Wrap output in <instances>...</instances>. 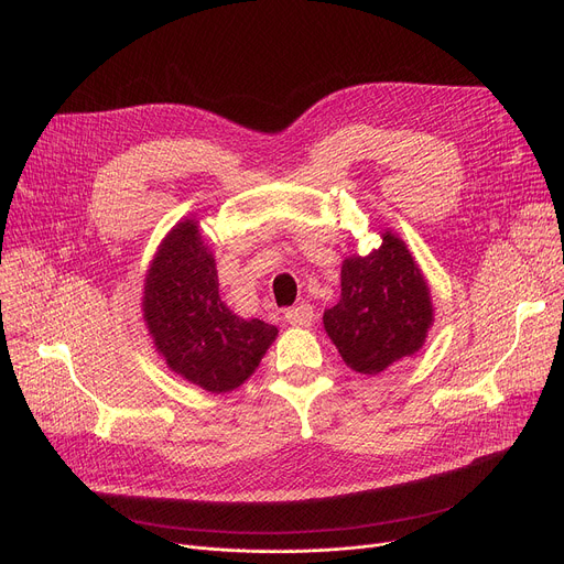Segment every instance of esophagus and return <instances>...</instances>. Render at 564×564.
<instances>
[{
	"label": "esophagus",
	"instance_id": "34e87169",
	"mask_svg": "<svg viewBox=\"0 0 564 564\" xmlns=\"http://www.w3.org/2000/svg\"><path fill=\"white\" fill-rule=\"evenodd\" d=\"M284 321L289 325H295V327H310L316 321V314H314L312 305H307V302H302V305H295V307L284 312Z\"/></svg>",
	"mask_w": 564,
	"mask_h": 564
}]
</instances>
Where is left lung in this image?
<instances>
[{"instance_id": "8db88e82", "label": "left lung", "mask_w": 564, "mask_h": 564, "mask_svg": "<svg viewBox=\"0 0 564 564\" xmlns=\"http://www.w3.org/2000/svg\"><path fill=\"white\" fill-rule=\"evenodd\" d=\"M323 325L345 366L361 375H379L422 348L433 325L431 291L393 230L366 257L343 259L340 300L325 310Z\"/></svg>"}]
</instances>
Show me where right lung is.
Wrapping results in <instances>:
<instances>
[{
    "instance_id": "1",
    "label": "right lung",
    "mask_w": 564,
    "mask_h": 564,
    "mask_svg": "<svg viewBox=\"0 0 564 564\" xmlns=\"http://www.w3.org/2000/svg\"><path fill=\"white\" fill-rule=\"evenodd\" d=\"M142 318L166 368L207 393H230L262 361L278 327L239 318L219 295L216 259L194 216L160 241L142 293Z\"/></svg>"
}]
</instances>
